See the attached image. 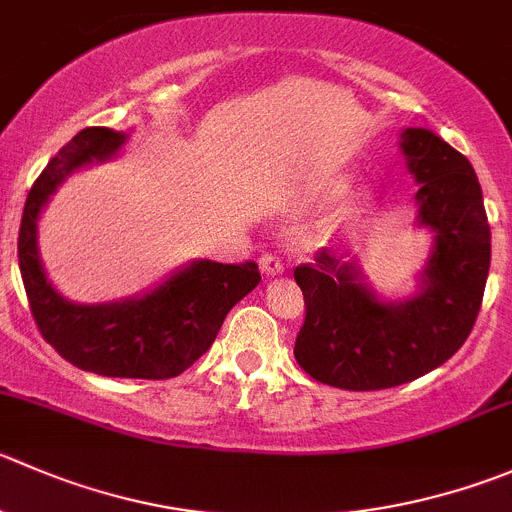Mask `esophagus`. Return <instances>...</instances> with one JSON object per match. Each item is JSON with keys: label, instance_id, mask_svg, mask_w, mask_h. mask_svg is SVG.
<instances>
[{"label": "esophagus", "instance_id": "obj_1", "mask_svg": "<svg viewBox=\"0 0 512 512\" xmlns=\"http://www.w3.org/2000/svg\"><path fill=\"white\" fill-rule=\"evenodd\" d=\"M260 270H262V275H265V277H275V275H280L282 270H285V265H282L280 257L262 255L260 257Z\"/></svg>", "mask_w": 512, "mask_h": 512}]
</instances>
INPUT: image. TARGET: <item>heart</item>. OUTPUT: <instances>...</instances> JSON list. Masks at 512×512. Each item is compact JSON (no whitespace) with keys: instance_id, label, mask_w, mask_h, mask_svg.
Segmentation results:
<instances>
[{"instance_id":"1","label":"heart","mask_w":512,"mask_h":512,"mask_svg":"<svg viewBox=\"0 0 512 512\" xmlns=\"http://www.w3.org/2000/svg\"><path fill=\"white\" fill-rule=\"evenodd\" d=\"M350 187H352L350 172H332V175H327L325 180H320L315 187H312L310 202L312 205H330V202H336L340 196L347 194ZM367 202H370V195H367L365 190L350 192L345 201L337 203L330 212H325V215L312 225V240L330 242L332 237L340 235L350 222H355L357 217L365 212Z\"/></svg>"}]
</instances>
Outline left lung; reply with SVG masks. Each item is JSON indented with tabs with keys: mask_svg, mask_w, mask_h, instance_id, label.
Instances as JSON below:
<instances>
[{
	"mask_svg": "<svg viewBox=\"0 0 512 512\" xmlns=\"http://www.w3.org/2000/svg\"><path fill=\"white\" fill-rule=\"evenodd\" d=\"M400 152L420 185L415 227L433 235L415 290L385 297L360 260L342 262L327 252L295 270L307 307L295 360L322 385L382 390L415 380L450 360L478 317L490 227L473 165L425 127H405Z\"/></svg>",
	"mask_w": 512,
	"mask_h": 512,
	"instance_id": "1",
	"label": "left lung"
}]
</instances>
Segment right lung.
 <instances>
[{"label":"right lung","mask_w":512,"mask_h":512,"mask_svg":"<svg viewBox=\"0 0 512 512\" xmlns=\"http://www.w3.org/2000/svg\"><path fill=\"white\" fill-rule=\"evenodd\" d=\"M130 132L87 127L59 150L27 195L19 225V272L44 340L79 370L165 380L185 372L215 342L227 312L260 285L255 262L192 260L140 295L84 305L64 297L39 255V220L59 187L84 167L117 157Z\"/></svg>","instance_id":"1"}]
</instances>
